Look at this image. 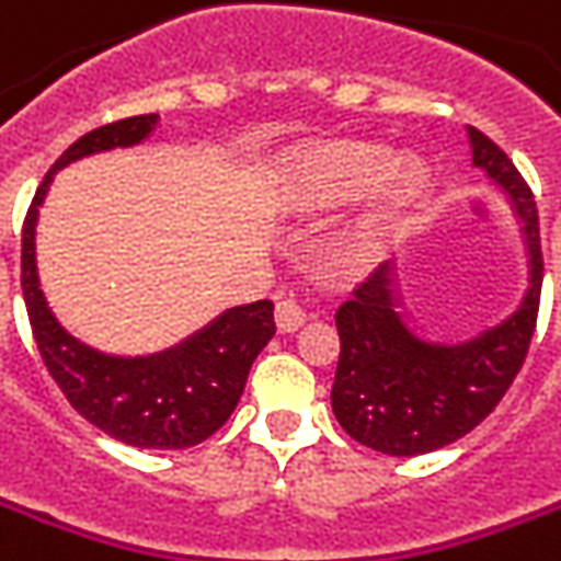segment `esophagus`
<instances>
[{
    "label": "esophagus",
    "mask_w": 561,
    "mask_h": 561,
    "mask_svg": "<svg viewBox=\"0 0 561 561\" xmlns=\"http://www.w3.org/2000/svg\"><path fill=\"white\" fill-rule=\"evenodd\" d=\"M304 322H307L304 307L297 304L295 297H282L279 304H276V329H279L282 334H295Z\"/></svg>",
    "instance_id": "1"
}]
</instances>
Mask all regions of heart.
Wrapping results in <instances>:
<instances>
[{"mask_svg": "<svg viewBox=\"0 0 561 561\" xmlns=\"http://www.w3.org/2000/svg\"><path fill=\"white\" fill-rule=\"evenodd\" d=\"M291 199L304 211H331L359 199L356 215L337 236V251L350 264H375L396 230L424 196L426 165L417 156H396L371 140H329L310 147L288 171Z\"/></svg>", "mask_w": 561, "mask_h": 561, "instance_id": "b5f03b06", "label": "heart"}]
</instances>
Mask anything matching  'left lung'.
Segmentation results:
<instances>
[{
	"label": "left lung",
	"mask_w": 561,
	"mask_h": 561,
	"mask_svg": "<svg viewBox=\"0 0 561 561\" xmlns=\"http://www.w3.org/2000/svg\"><path fill=\"white\" fill-rule=\"evenodd\" d=\"M467 135L472 169L504 193L519 220L528 288L504 322L467 341H436L411 325L396 261L356 288L334 316L341 359L331 409L353 439L380 455H426L467 436L504 399L535 334L543 282L535 196L494 140L472 125Z\"/></svg>",
	"instance_id": "8db88e82"
}]
</instances>
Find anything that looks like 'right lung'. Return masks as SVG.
Returning <instances> with one entry per match:
<instances>
[{
  "label": "right lung",
  "mask_w": 561,
  "mask_h": 561,
  "mask_svg": "<svg viewBox=\"0 0 561 561\" xmlns=\"http://www.w3.org/2000/svg\"><path fill=\"white\" fill-rule=\"evenodd\" d=\"M156 125L159 113L101 125L79 137L51 165L26 211L21 288L42 362L72 409L131 448H190L230 421L245 390L251 362L276 334L273 304L254 300L227 307L178 344L144 356H119L72 337L57 322L42 295L36 266L39 208L57 171L85 156L137 147L156 131Z\"/></svg>",
  "instance_id": "right-lung-1"
}]
</instances>
